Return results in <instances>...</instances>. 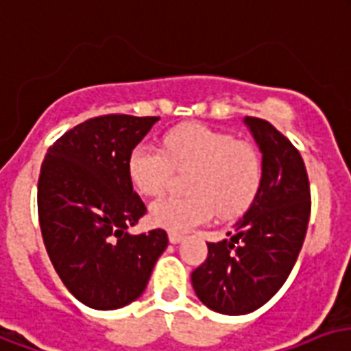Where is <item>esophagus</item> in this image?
Wrapping results in <instances>:
<instances>
[{"label":"esophagus","instance_id":"1","mask_svg":"<svg viewBox=\"0 0 351 351\" xmlns=\"http://www.w3.org/2000/svg\"><path fill=\"white\" fill-rule=\"evenodd\" d=\"M183 239H185V237L183 235H179V233H168V241L172 242V244H179V242L183 241Z\"/></svg>","mask_w":351,"mask_h":351}]
</instances>
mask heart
<instances>
[{
    "label": "heart",
    "mask_w": 351,
    "mask_h": 351,
    "mask_svg": "<svg viewBox=\"0 0 351 351\" xmlns=\"http://www.w3.org/2000/svg\"><path fill=\"white\" fill-rule=\"evenodd\" d=\"M128 170L133 186L146 196L165 191L173 170H192L185 186L191 196H162L149 205L152 222L173 233L207 223L215 213L220 218L241 215L263 181V160L250 142L199 123L173 129L165 152L147 144L133 147Z\"/></svg>",
    "instance_id": "b5f03b06"
}]
</instances>
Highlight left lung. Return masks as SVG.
I'll return each mask as SVG.
<instances>
[{
    "instance_id": "1",
    "label": "left lung",
    "mask_w": 351,
    "mask_h": 351,
    "mask_svg": "<svg viewBox=\"0 0 351 351\" xmlns=\"http://www.w3.org/2000/svg\"><path fill=\"white\" fill-rule=\"evenodd\" d=\"M263 154V181L254 204L229 231L207 242L209 255L192 272L199 302L222 315H247L283 287L304 246L311 191L304 159L272 123L246 116Z\"/></svg>"
}]
</instances>
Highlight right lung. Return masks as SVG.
Instances as JSON below:
<instances>
[{"mask_svg":"<svg viewBox=\"0 0 351 351\" xmlns=\"http://www.w3.org/2000/svg\"><path fill=\"white\" fill-rule=\"evenodd\" d=\"M159 116L105 114L66 131L38 178L42 239L62 283L81 304L110 311L135 302L168 246L165 229L131 235L146 215L128 160Z\"/></svg>","mask_w":351,"mask_h":351,"instance_id":"add662e5","label":"right lung"}]
</instances>
